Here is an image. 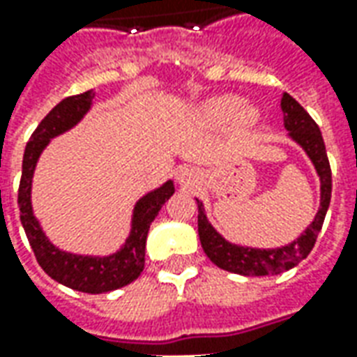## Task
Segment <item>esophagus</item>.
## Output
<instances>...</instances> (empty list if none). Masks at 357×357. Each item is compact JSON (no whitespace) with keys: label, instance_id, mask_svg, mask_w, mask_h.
<instances>
[{"label":"esophagus","instance_id":"esophagus-1","mask_svg":"<svg viewBox=\"0 0 357 357\" xmlns=\"http://www.w3.org/2000/svg\"><path fill=\"white\" fill-rule=\"evenodd\" d=\"M176 179H178L179 185L183 187H195L199 183V179H201V172L193 168V166H183V168H179L178 174H176Z\"/></svg>","mask_w":357,"mask_h":357}]
</instances>
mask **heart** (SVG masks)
<instances>
[{"mask_svg":"<svg viewBox=\"0 0 357 357\" xmlns=\"http://www.w3.org/2000/svg\"><path fill=\"white\" fill-rule=\"evenodd\" d=\"M197 114L204 124L222 128L237 120L241 128H252L260 120V112L252 105H245V101L237 95H218L208 101H204L197 110Z\"/></svg>","mask_w":357,"mask_h":357,"instance_id":"b5f03b06","label":"heart"}]
</instances>
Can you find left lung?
Returning <instances> with one entry per match:
<instances>
[{
	"instance_id": "left-lung-1",
	"label": "left lung",
	"mask_w": 357,
	"mask_h": 357,
	"mask_svg": "<svg viewBox=\"0 0 357 357\" xmlns=\"http://www.w3.org/2000/svg\"><path fill=\"white\" fill-rule=\"evenodd\" d=\"M281 110H283V124L287 130V137L298 145L306 156L312 160L315 174L319 178V210L315 212L312 224L307 225L300 237L291 241L289 245L277 248H255L245 245H235L227 241L216 227L210 224L204 204L197 199L199 204V237L204 255L208 256L218 268L239 273V275L258 277V275H279L287 269L298 266L306 258L317 239V233L321 231L323 220L327 214L331 202V166L325 151L319 126L314 118L307 114L304 107L289 93L281 95Z\"/></svg>"
}]
</instances>
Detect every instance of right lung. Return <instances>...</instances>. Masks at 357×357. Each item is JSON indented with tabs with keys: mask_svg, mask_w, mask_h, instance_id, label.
<instances>
[{
	"mask_svg": "<svg viewBox=\"0 0 357 357\" xmlns=\"http://www.w3.org/2000/svg\"><path fill=\"white\" fill-rule=\"evenodd\" d=\"M95 91H84L80 95L66 97L43 118L36 128L32 137L24 149L22 158V178L19 185V208L20 222L26 231L30 247L34 250L36 260L43 271L55 279L57 283L68 289L89 294L116 291L135 281L145 268V243H147L149 227L153 224L162 204L174 195V181L168 179L162 185L156 187L147 195H143L135 202L132 212L130 235L126 237L124 245L116 252L107 256L74 255L55 247L50 237L43 233L42 225L34 216L32 208V179L36 166L42 156L43 149L47 147L53 137L63 135L86 116L93 105Z\"/></svg>",
	"mask_w": 357,
	"mask_h": 357,
	"instance_id": "obj_1",
	"label": "right lung"
}]
</instances>
